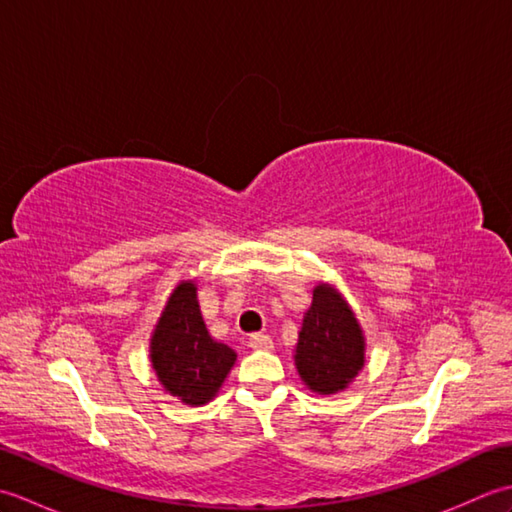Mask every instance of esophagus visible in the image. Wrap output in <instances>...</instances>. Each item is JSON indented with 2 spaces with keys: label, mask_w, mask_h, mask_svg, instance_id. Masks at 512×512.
I'll use <instances>...</instances> for the list:
<instances>
[{
  "label": "esophagus",
  "mask_w": 512,
  "mask_h": 512,
  "mask_svg": "<svg viewBox=\"0 0 512 512\" xmlns=\"http://www.w3.org/2000/svg\"><path fill=\"white\" fill-rule=\"evenodd\" d=\"M248 345L253 350H273V339L268 334H250Z\"/></svg>",
  "instance_id": "34e87169"
}]
</instances>
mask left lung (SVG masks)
<instances>
[{
    "label": "left lung",
    "mask_w": 512,
    "mask_h": 512,
    "mask_svg": "<svg viewBox=\"0 0 512 512\" xmlns=\"http://www.w3.org/2000/svg\"><path fill=\"white\" fill-rule=\"evenodd\" d=\"M365 343L352 310L339 292L317 286L303 317L297 343V369L312 391L345 389L365 361Z\"/></svg>",
    "instance_id": "obj_1"
}]
</instances>
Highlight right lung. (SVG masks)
I'll return each instance as SVG.
<instances>
[{
  "label": "right lung",
  "instance_id": "add662e5",
  "mask_svg": "<svg viewBox=\"0 0 512 512\" xmlns=\"http://www.w3.org/2000/svg\"><path fill=\"white\" fill-rule=\"evenodd\" d=\"M151 363L169 394L187 405L211 400L235 363V352L211 339L193 284H180L156 325Z\"/></svg>",
  "mask_w": 512,
  "mask_h": 512
}]
</instances>
